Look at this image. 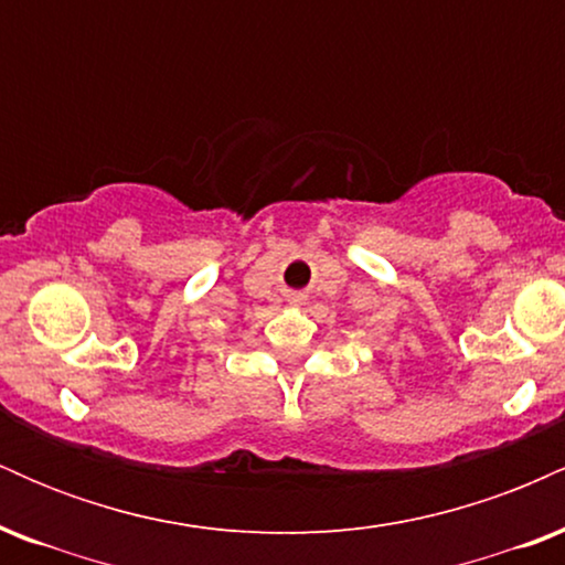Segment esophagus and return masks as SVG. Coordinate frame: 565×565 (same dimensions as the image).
<instances>
[{
	"mask_svg": "<svg viewBox=\"0 0 565 565\" xmlns=\"http://www.w3.org/2000/svg\"><path fill=\"white\" fill-rule=\"evenodd\" d=\"M291 305H300L302 302V295H287Z\"/></svg>",
	"mask_w": 565,
	"mask_h": 565,
	"instance_id": "34e87169",
	"label": "esophagus"
}]
</instances>
